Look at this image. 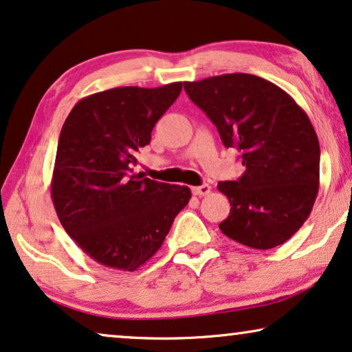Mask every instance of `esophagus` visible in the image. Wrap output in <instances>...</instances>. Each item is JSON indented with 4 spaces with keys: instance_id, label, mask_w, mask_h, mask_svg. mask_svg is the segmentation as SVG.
Here are the masks:
<instances>
[{
    "instance_id": "34e87169",
    "label": "esophagus",
    "mask_w": 352,
    "mask_h": 352,
    "mask_svg": "<svg viewBox=\"0 0 352 352\" xmlns=\"http://www.w3.org/2000/svg\"><path fill=\"white\" fill-rule=\"evenodd\" d=\"M210 192H211V187H210V184H201V186L192 187V194H194V195H199V197L208 195Z\"/></svg>"
}]
</instances>
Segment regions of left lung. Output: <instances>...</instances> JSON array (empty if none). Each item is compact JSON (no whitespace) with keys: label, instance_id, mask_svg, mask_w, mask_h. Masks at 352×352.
<instances>
[{"label":"left lung","instance_id":"left-lung-1","mask_svg":"<svg viewBox=\"0 0 352 352\" xmlns=\"http://www.w3.org/2000/svg\"><path fill=\"white\" fill-rule=\"evenodd\" d=\"M184 89L245 166L237 181L218 184L230 201L221 232L258 250L287 242L319 192V139L305 110L278 86L250 74L186 81Z\"/></svg>","mask_w":352,"mask_h":352}]
</instances>
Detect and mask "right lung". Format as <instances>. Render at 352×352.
<instances>
[{
	"instance_id": "obj_1",
	"label": "right lung",
	"mask_w": 352,
	"mask_h": 352,
	"mask_svg": "<svg viewBox=\"0 0 352 352\" xmlns=\"http://www.w3.org/2000/svg\"><path fill=\"white\" fill-rule=\"evenodd\" d=\"M181 89L177 81L91 94L62 126L51 182L56 213L75 243L105 267H141L189 204V187L133 175L131 168Z\"/></svg>"
}]
</instances>
